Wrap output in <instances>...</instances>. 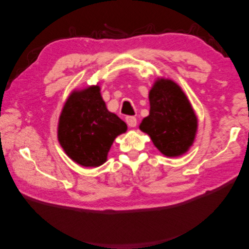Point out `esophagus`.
Wrapping results in <instances>:
<instances>
[{
	"mask_svg": "<svg viewBox=\"0 0 249 249\" xmlns=\"http://www.w3.org/2000/svg\"><path fill=\"white\" fill-rule=\"evenodd\" d=\"M125 122H127V124L129 125V127L133 128L137 125V118L133 116H128V117H125Z\"/></svg>",
	"mask_w": 249,
	"mask_h": 249,
	"instance_id": "obj_1",
	"label": "esophagus"
}]
</instances>
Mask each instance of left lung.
<instances>
[{
    "mask_svg": "<svg viewBox=\"0 0 249 249\" xmlns=\"http://www.w3.org/2000/svg\"><path fill=\"white\" fill-rule=\"evenodd\" d=\"M150 115L140 129L166 157H178L192 145L196 116L182 89L172 80H158L149 93Z\"/></svg>",
    "mask_w": 249,
    "mask_h": 249,
    "instance_id": "obj_1",
    "label": "left lung"
}]
</instances>
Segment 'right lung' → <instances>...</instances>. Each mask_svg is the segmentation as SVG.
I'll return each mask as SVG.
<instances>
[{
  "instance_id": "add662e5",
  "label": "right lung",
  "mask_w": 249,
  "mask_h": 249,
  "mask_svg": "<svg viewBox=\"0 0 249 249\" xmlns=\"http://www.w3.org/2000/svg\"><path fill=\"white\" fill-rule=\"evenodd\" d=\"M127 124L108 111L100 88L74 91L59 117L58 140L67 156L83 166H99L107 160L113 140Z\"/></svg>"
}]
</instances>
